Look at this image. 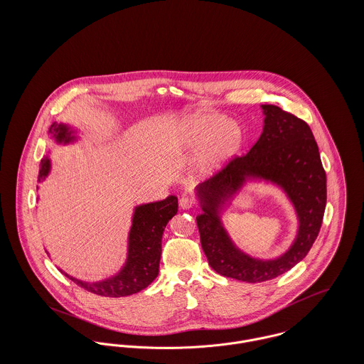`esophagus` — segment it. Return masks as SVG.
Wrapping results in <instances>:
<instances>
[{"label": "esophagus", "instance_id": "obj_1", "mask_svg": "<svg viewBox=\"0 0 364 364\" xmlns=\"http://www.w3.org/2000/svg\"><path fill=\"white\" fill-rule=\"evenodd\" d=\"M179 206L183 208V210H188V208H192L195 206V200L189 196H182L181 200H179Z\"/></svg>", "mask_w": 364, "mask_h": 364}]
</instances>
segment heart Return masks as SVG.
I'll return each instance as SVG.
<instances>
[{"instance_id":"heart-1","label":"heart","mask_w":364,"mask_h":364,"mask_svg":"<svg viewBox=\"0 0 364 364\" xmlns=\"http://www.w3.org/2000/svg\"><path fill=\"white\" fill-rule=\"evenodd\" d=\"M203 142L198 154L200 171H211L234 154L244 143L242 129L228 122L225 116L213 112H198L183 124L181 146L183 149L196 147Z\"/></svg>"}]
</instances>
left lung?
Returning <instances> with one entry per match:
<instances>
[{
	"label": "left lung",
	"mask_w": 364,
	"mask_h": 364,
	"mask_svg": "<svg viewBox=\"0 0 364 364\" xmlns=\"http://www.w3.org/2000/svg\"><path fill=\"white\" fill-rule=\"evenodd\" d=\"M262 109L264 127L248 154L232 158L198 189L203 213L196 221L208 264L221 276L247 283L272 280L304 259L319 234L326 206V175L310 126L279 106L262 105ZM248 176L280 184L298 211V238L277 260H255L238 252L218 220L219 202Z\"/></svg>",
	"instance_id": "obj_1"
}]
</instances>
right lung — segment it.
I'll use <instances>...</instances> for the list:
<instances>
[{
  "mask_svg": "<svg viewBox=\"0 0 364 364\" xmlns=\"http://www.w3.org/2000/svg\"><path fill=\"white\" fill-rule=\"evenodd\" d=\"M50 133L57 141H71L68 127L53 123ZM50 171L49 158H43L39 169V181ZM178 211V199L169 196L165 200L139 206L134 211L129 237V258L122 272L104 282L87 283L64 274L84 290L104 297H124L146 289L156 276L161 258V240L168 221Z\"/></svg>",
  "mask_w": 364,
  "mask_h": 364,
  "instance_id": "right-lung-1",
  "label": "right lung"
}]
</instances>
